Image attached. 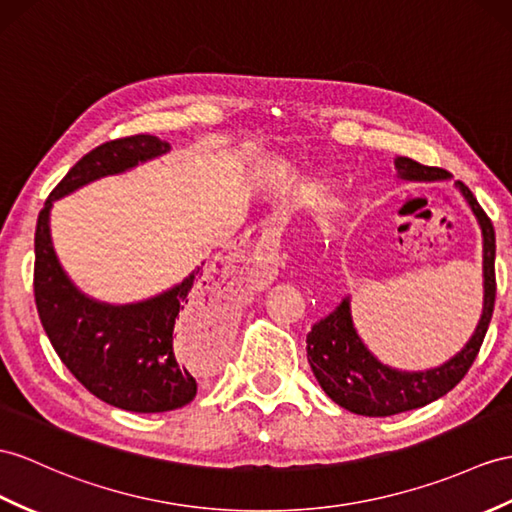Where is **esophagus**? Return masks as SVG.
<instances>
[{"mask_svg":"<svg viewBox=\"0 0 512 512\" xmlns=\"http://www.w3.org/2000/svg\"><path fill=\"white\" fill-rule=\"evenodd\" d=\"M267 234H269V230L263 226V223H260V226H252L249 230H245V234L241 236L239 243H236V245L232 247V252L236 254V252H241V249H245V247H249V245L260 243L263 239H267Z\"/></svg>","mask_w":512,"mask_h":512,"instance_id":"1","label":"esophagus"}]
</instances>
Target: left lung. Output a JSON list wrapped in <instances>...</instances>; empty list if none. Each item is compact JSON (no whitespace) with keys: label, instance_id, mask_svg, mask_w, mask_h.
<instances>
[{"label":"left lung","instance_id":"1","mask_svg":"<svg viewBox=\"0 0 512 512\" xmlns=\"http://www.w3.org/2000/svg\"><path fill=\"white\" fill-rule=\"evenodd\" d=\"M397 178L408 182H434L452 180L450 173L439 167H426L421 162L397 156ZM460 195L465 197L473 217L482 232V315L471 339L463 350L447 363L426 371H400L380 363L360 339L354 321L350 295L341 299L328 317L317 321L306 336V356L321 389L332 402L356 415L365 417H391L406 410L421 408L445 393L465 378V373L476 360L484 334L489 330L495 306V230L491 219L480 208L478 199L467 186L454 182Z\"/></svg>","mask_w":512,"mask_h":512}]
</instances>
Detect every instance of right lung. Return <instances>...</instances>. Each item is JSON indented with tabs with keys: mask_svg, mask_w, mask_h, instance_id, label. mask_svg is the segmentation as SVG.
<instances>
[{
	"mask_svg": "<svg viewBox=\"0 0 512 512\" xmlns=\"http://www.w3.org/2000/svg\"><path fill=\"white\" fill-rule=\"evenodd\" d=\"M171 149L152 134L108 141L82 156L49 193L34 234V299L56 354L84 389L132 413H167L189 404L197 382L173 352L182 319L208 323L217 289L199 267L180 284L134 304H106L82 293L54 252L49 213L56 199L106 176H117ZM204 265V263H202Z\"/></svg>",
	"mask_w": 512,
	"mask_h": 512,
	"instance_id": "obj_1",
	"label": "right lung"
}]
</instances>
